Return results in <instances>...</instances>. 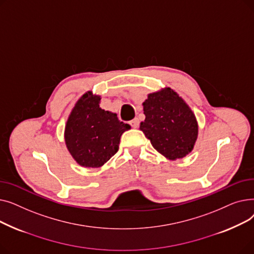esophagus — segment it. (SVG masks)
Returning <instances> with one entry per match:
<instances>
[{"label": "esophagus", "instance_id": "34e87169", "mask_svg": "<svg viewBox=\"0 0 254 254\" xmlns=\"http://www.w3.org/2000/svg\"><path fill=\"white\" fill-rule=\"evenodd\" d=\"M129 125L131 126V127L137 128V127H139V119H138V118H134L132 120H130V122H129Z\"/></svg>", "mask_w": 254, "mask_h": 254}]
</instances>
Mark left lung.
I'll list each match as a JSON object with an SVG mask.
<instances>
[{
	"instance_id": "1",
	"label": "left lung",
	"mask_w": 254,
	"mask_h": 254,
	"mask_svg": "<svg viewBox=\"0 0 254 254\" xmlns=\"http://www.w3.org/2000/svg\"><path fill=\"white\" fill-rule=\"evenodd\" d=\"M140 129L153 148L171 161L183 158L195 144L198 126L190 106L170 87L149 93L143 103Z\"/></svg>"
}]
</instances>
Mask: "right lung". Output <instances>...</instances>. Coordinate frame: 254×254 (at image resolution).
<instances>
[{
    "label": "right lung",
    "mask_w": 254,
    "mask_h": 254,
    "mask_svg": "<svg viewBox=\"0 0 254 254\" xmlns=\"http://www.w3.org/2000/svg\"><path fill=\"white\" fill-rule=\"evenodd\" d=\"M101 97L87 91L72 109L64 127V142L76 163L100 168L117 152L120 137L130 126L116 113L100 107Z\"/></svg>",
    "instance_id": "add662e5"
}]
</instances>
